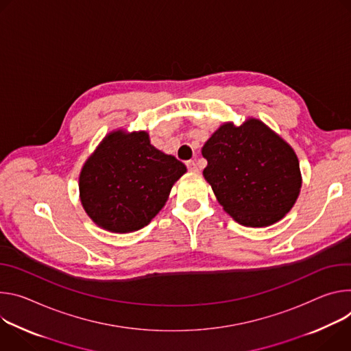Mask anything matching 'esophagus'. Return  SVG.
<instances>
[{"mask_svg":"<svg viewBox=\"0 0 351 351\" xmlns=\"http://www.w3.org/2000/svg\"><path fill=\"white\" fill-rule=\"evenodd\" d=\"M185 165H186V167H188V170H189L191 173H198V166H197V163L193 162V160H189V162H186Z\"/></svg>","mask_w":351,"mask_h":351,"instance_id":"esophagus-1","label":"esophagus"}]
</instances>
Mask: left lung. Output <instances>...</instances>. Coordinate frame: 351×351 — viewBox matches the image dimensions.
I'll return each mask as SVG.
<instances>
[{"mask_svg": "<svg viewBox=\"0 0 351 351\" xmlns=\"http://www.w3.org/2000/svg\"><path fill=\"white\" fill-rule=\"evenodd\" d=\"M204 177L237 223L267 227L294 206L302 184L294 149L254 117L221 124L202 147Z\"/></svg>", "mask_w": 351, "mask_h": 351, "instance_id": "1", "label": "left lung"}]
</instances>
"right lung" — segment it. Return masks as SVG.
<instances>
[{
  "instance_id": "right-lung-1",
  "label": "right lung",
  "mask_w": 351,
  "mask_h": 351,
  "mask_svg": "<svg viewBox=\"0 0 351 351\" xmlns=\"http://www.w3.org/2000/svg\"><path fill=\"white\" fill-rule=\"evenodd\" d=\"M185 173L174 156L150 143L146 131L114 130L82 166L80 199L95 224L124 234L150 223Z\"/></svg>"
}]
</instances>
